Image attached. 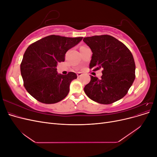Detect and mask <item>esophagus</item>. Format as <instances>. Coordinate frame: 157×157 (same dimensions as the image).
I'll return each mask as SVG.
<instances>
[{
    "label": "esophagus",
    "mask_w": 157,
    "mask_h": 157,
    "mask_svg": "<svg viewBox=\"0 0 157 157\" xmlns=\"http://www.w3.org/2000/svg\"><path fill=\"white\" fill-rule=\"evenodd\" d=\"M77 77H81V76L82 75V73H80V72H78V73H77Z\"/></svg>",
    "instance_id": "obj_1"
}]
</instances>
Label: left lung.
<instances>
[{
	"label": "left lung",
	"instance_id": "obj_1",
	"mask_svg": "<svg viewBox=\"0 0 157 157\" xmlns=\"http://www.w3.org/2000/svg\"><path fill=\"white\" fill-rule=\"evenodd\" d=\"M92 52L90 68L102 69L101 78L90 76V82L84 90L92 100L111 104L127 94L135 79L136 65L127 47L115 37L99 35L84 38Z\"/></svg>",
	"mask_w": 157,
	"mask_h": 157
}]
</instances>
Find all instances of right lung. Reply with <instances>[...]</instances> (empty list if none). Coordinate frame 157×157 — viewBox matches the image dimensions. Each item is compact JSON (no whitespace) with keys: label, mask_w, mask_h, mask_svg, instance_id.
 Wrapping results in <instances>:
<instances>
[{"label":"right lung","mask_w":157,"mask_h":157,"mask_svg":"<svg viewBox=\"0 0 157 157\" xmlns=\"http://www.w3.org/2000/svg\"><path fill=\"white\" fill-rule=\"evenodd\" d=\"M82 40V37L52 35L28 47L20 69L24 86L31 96L46 104L58 103L67 96L70 84L77 76L73 72L58 74L57 65L64 61L66 52Z\"/></svg>","instance_id":"right-lung-1"}]
</instances>
